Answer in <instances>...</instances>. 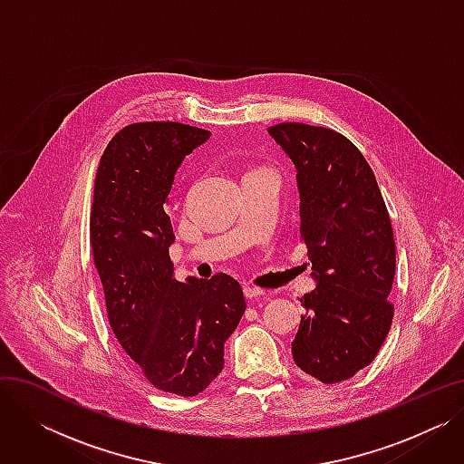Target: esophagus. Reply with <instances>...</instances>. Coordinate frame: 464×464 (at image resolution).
Segmentation results:
<instances>
[{"mask_svg": "<svg viewBox=\"0 0 464 464\" xmlns=\"http://www.w3.org/2000/svg\"><path fill=\"white\" fill-rule=\"evenodd\" d=\"M265 295V291L261 287H256V285H245V297L246 299H256V297H261Z\"/></svg>", "mask_w": 464, "mask_h": 464, "instance_id": "obj_1", "label": "esophagus"}]
</instances>
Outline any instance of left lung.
<instances>
[{"label":"left lung","instance_id":"left-lung-1","mask_svg":"<svg viewBox=\"0 0 464 464\" xmlns=\"http://www.w3.org/2000/svg\"><path fill=\"white\" fill-rule=\"evenodd\" d=\"M269 133L297 167L299 238L318 285L291 343L301 371L322 383L371 364L392 329L395 278L392 218L371 165L334 130L282 121Z\"/></svg>","mask_w":464,"mask_h":464}]
</instances>
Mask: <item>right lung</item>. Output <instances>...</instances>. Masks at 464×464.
<instances>
[{
	"label": "right lung",
	"mask_w": 464,
	"mask_h": 464,
	"mask_svg": "<svg viewBox=\"0 0 464 464\" xmlns=\"http://www.w3.org/2000/svg\"><path fill=\"white\" fill-rule=\"evenodd\" d=\"M210 131L137 121L107 144L93 182L90 246L120 346L156 389L201 393L222 372L224 344L246 310L240 284L218 273L179 282L169 193L182 160Z\"/></svg>",
	"instance_id": "obj_1"
}]
</instances>
